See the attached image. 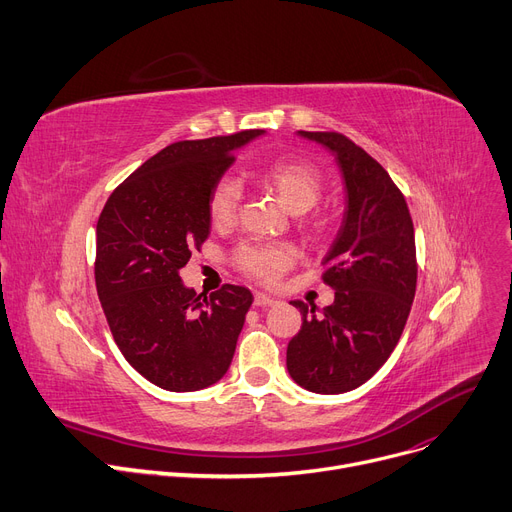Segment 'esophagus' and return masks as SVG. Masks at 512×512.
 I'll list each match as a JSON object with an SVG mask.
<instances>
[{
	"label": "esophagus",
	"instance_id": "esophagus-1",
	"mask_svg": "<svg viewBox=\"0 0 512 512\" xmlns=\"http://www.w3.org/2000/svg\"><path fill=\"white\" fill-rule=\"evenodd\" d=\"M278 300H274V298H269V296H265V294H261V292H257L255 296H253V304L255 306H274Z\"/></svg>",
	"mask_w": 512,
	"mask_h": 512
}]
</instances>
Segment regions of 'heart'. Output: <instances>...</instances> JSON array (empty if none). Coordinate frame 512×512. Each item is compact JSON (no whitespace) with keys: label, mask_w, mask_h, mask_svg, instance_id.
<instances>
[{"label":"heart","mask_w":512,"mask_h":512,"mask_svg":"<svg viewBox=\"0 0 512 512\" xmlns=\"http://www.w3.org/2000/svg\"><path fill=\"white\" fill-rule=\"evenodd\" d=\"M259 179L278 193L284 206L294 214H304L315 208L323 195L321 170L304 160H276L261 168ZM243 201V185L234 177H220L208 195V216L216 228L230 226ZM306 230H321L323 224L317 218L302 220ZM232 265L243 276L271 286L282 274L296 263V251L282 243H241L232 255Z\"/></svg>","instance_id":"1"}]
</instances>
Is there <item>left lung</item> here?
I'll use <instances>...</instances> for the list:
<instances>
[{
	"mask_svg": "<svg viewBox=\"0 0 512 512\" xmlns=\"http://www.w3.org/2000/svg\"><path fill=\"white\" fill-rule=\"evenodd\" d=\"M335 152L346 183V218L323 259L321 280L335 290L323 317L302 315L286 366L304 389L333 395L366 383L395 350L418 284L414 222L399 187L368 152L339 131H300Z\"/></svg>",
	"mask_w": 512,
	"mask_h": 512,
	"instance_id": "8db88e82",
	"label": "left lung"
}]
</instances>
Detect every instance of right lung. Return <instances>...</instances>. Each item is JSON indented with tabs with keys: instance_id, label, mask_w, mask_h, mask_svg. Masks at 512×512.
Masks as SVG:
<instances>
[{
	"instance_id": "obj_1",
	"label": "right lung",
	"mask_w": 512,
	"mask_h": 512,
	"mask_svg": "<svg viewBox=\"0 0 512 512\" xmlns=\"http://www.w3.org/2000/svg\"><path fill=\"white\" fill-rule=\"evenodd\" d=\"M263 129L166 146L115 187L96 224L94 280L125 360L166 391L220 381L253 302L243 286L210 296L185 288L179 269L210 234L208 195L234 150Z\"/></svg>"
}]
</instances>
